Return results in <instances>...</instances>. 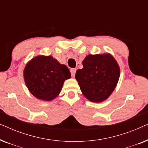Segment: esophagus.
<instances>
[{"label": "esophagus", "instance_id": "esophagus-1", "mask_svg": "<svg viewBox=\"0 0 148 148\" xmlns=\"http://www.w3.org/2000/svg\"><path fill=\"white\" fill-rule=\"evenodd\" d=\"M70 71H71V75L73 77H74L76 73V69H71L70 70Z\"/></svg>", "mask_w": 148, "mask_h": 148}]
</instances>
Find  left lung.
Wrapping results in <instances>:
<instances>
[{
  "label": "left lung",
  "mask_w": 148,
  "mask_h": 148,
  "mask_svg": "<svg viewBox=\"0 0 148 148\" xmlns=\"http://www.w3.org/2000/svg\"><path fill=\"white\" fill-rule=\"evenodd\" d=\"M84 67L76 71L84 96L93 102L106 100L116 88L120 76V68L110 54H89L82 62Z\"/></svg>",
  "instance_id": "8db88e82"
}]
</instances>
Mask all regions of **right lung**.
I'll use <instances>...</instances> for the list:
<instances>
[{"instance_id":"1","label":"right lung","mask_w":148,"mask_h":148,"mask_svg":"<svg viewBox=\"0 0 148 148\" xmlns=\"http://www.w3.org/2000/svg\"><path fill=\"white\" fill-rule=\"evenodd\" d=\"M26 86L41 100L50 101L58 96L65 79L71 77L69 69L52 56L40 55L29 61L23 71Z\"/></svg>"}]
</instances>
